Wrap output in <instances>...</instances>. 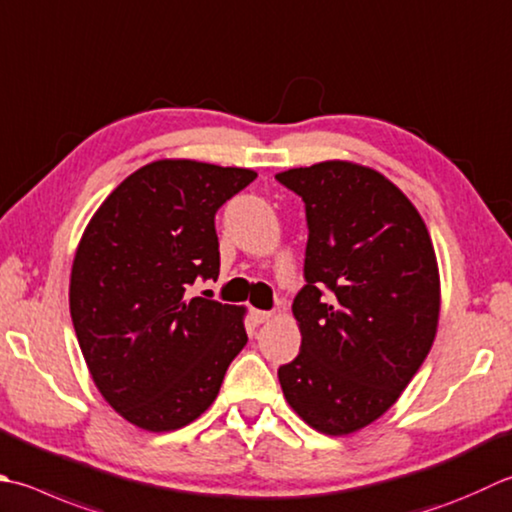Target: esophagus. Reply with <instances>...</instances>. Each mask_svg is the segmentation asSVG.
<instances>
[{"instance_id":"esophagus-1","label":"esophagus","mask_w":512,"mask_h":512,"mask_svg":"<svg viewBox=\"0 0 512 512\" xmlns=\"http://www.w3.org/2000/svg\"><path fill=\"white\" fill-rule=\"evenodd\" d=\"M275 317V313L273 310H253V319L257 324H266V322H270V319Z\"/></svg>"}]
</instances>
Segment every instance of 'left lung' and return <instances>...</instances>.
Wrapping results in <instances>:
<instances>
[{
    "label": "left lung",
    "instance_id": "obj_1",
    "mask_svg": "<svg viewBox=\"0 0 512 512\" xmlns=\"http://www.w3.org/2000/svg\"><path fill=\"white\" fill-rule=\"evenodd\" d=\"M304 199L302 350L277 370L288 406L330 437L393 406L435 342L439 266L422 215L379 170L328 159L275 175Z\"/></svg>",
    "mask_w": 512,
    "mask_h": 512
}]
</instances>
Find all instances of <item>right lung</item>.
Instances as JSON below:
<instances>
[{
    "mask_svg": "<svg viewBox=\"0 0 512 512\" xmlns=\"http://www.w3.org/2000/svg\"><path fill=\"white\" fill-rule=\"evenodd\" d=\"M255 177L157 159L128 175L84 228L70 317L97 390L128 424L168 433L195 422L246 346V306L186 299V286L217 279L215 213Z\"/></svg>",
    "mask_w": 512,
    "mask_h": 512,
    "instance_id": "add662e5",
    "label": "right lung"
}]
</instances>
